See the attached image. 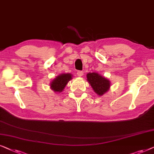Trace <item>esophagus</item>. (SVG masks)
Segmentation results:
<instances>
[{
    "mask_svg": "<svg viewBox=\"0 0 154 154\" xmlns=\"http://www.w3.org/2000/svg\"><path fill=\"white\" fill-rule=\"evenodd\" d=\"M77 76H78V77H82V76L83 75V72H82V71H81V70H78L77 72Z\"/></svg>",
    "mask_w": 154,
    "mask_h": 154,
    "instance_id": "1",
    "label": "esophagus"
}]
</instances>
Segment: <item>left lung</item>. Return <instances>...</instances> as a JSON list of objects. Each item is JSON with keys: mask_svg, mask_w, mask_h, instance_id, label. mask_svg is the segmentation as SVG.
Segmentation results:
<instances>
[{"mask_svg": "<svg viewBox=\"0 0 154 154\" xmlns=\"http://www.w3.org/2000/svg\"><path fill=\"white\" fill-rule=\"evenodd\" d=\"M89 82L94 91L98 95L101 96L109 89L110 82L105 77L99 75L98 73L90 72L87 75Z\"/></svg>", "mask_w": 154, "mask_h": 154, "instance_id": "obj_1", "label": "left lung"}]
</instances>
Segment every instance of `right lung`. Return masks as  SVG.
Instances as JSON below:
<instances>
[{
    "label": "right lung",
    "mask_w": 154,
    "mask_h": 154,
    "mask_svg": "<svg viewBox=\"0 0 154 154\" xmlns=\"http://www.w3.org/2000/svg\"><path fill=\"white\" fill-rule=\"evenodd\" d=\"M71 79V74H61L51 83V89L54 91L61 92Z\"/></svg>",
    "instance_id": "1"
}]
</instances>
